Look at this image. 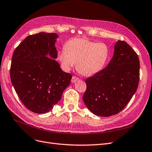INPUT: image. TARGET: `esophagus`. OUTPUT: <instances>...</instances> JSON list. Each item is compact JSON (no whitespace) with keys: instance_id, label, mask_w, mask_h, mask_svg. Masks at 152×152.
<instances>
[{"instance_id":"34e87169","label":"esophagus","mask_w":152,"mask_h":152,"mask_svg":"<svg viewBox=\"0 0 152 152\" xmlns=\"http://www.w3.org/2000/svg\"><path fill=\"white\" fill-rule=\"evenodd\" d=\"M79 80H80V78L78 77H77L76 76H73L72 77V79H71V82H72V83H75V82H76V81Z\"/></svg>"}]
</instances>
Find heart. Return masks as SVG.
I'll use <instances>...</instances> for the list:
<instances>
[{
  "mask_svg": "<svg viewBox=\"0 0 152 152\" xmlns=\"http://www.w3.org/2000/svg\"><path fill=\"white\" fill-rule=\"evenodd\" d=\"M109 48L103 42L85 38H73L65 45V49L58 51L57 58L65 71L75 66L84 76H92L100 71L109 57Z\"/></svg>",
  "mask_w": 152,
  "mask_h": 152,
  "instance_id": "b5f03b06",
  "label": "heart"
}]
</instances>
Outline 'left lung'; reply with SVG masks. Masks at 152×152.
Returning a JSON list of instances; mask_svg holds the SVG:
<instances>
[{"label": "left lung", "instance_id": "left-lung-1", "mask_svg": "<svg viewBox=\"0 0 152 152\" xmlns=\"http://www.w3.org/2000/svg\"><path fill=\"white\" fill-rule=\"evenodd\" d=\"M140 68L136 51L125 41H118L108 66L85 80L83 99L88 109L100 116L122 111L136 92Z\"/></svg>", "mask_w": 152, "mask_h": 152}]
</instances>
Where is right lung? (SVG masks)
Here are the masks:
<instances>
[{"label":"right lung","instance_id":"1","mask_svg":"<svg viewBox=\"0 0 152 152\" xmlns=\"http://www.w3.org/2000/svg\"><path fill=\"white\" fill-rule=\"evenodd\" d=\"M57 37L45 32L28 36L12 54L11 83L23 105L35 113L51 110L71 83V74L62 71L54 60L57 57Z\"/></svg>","mask_w":152,"mask_h":152}]
</instances>
